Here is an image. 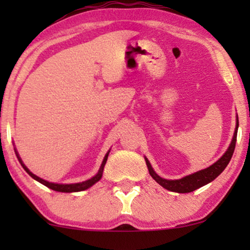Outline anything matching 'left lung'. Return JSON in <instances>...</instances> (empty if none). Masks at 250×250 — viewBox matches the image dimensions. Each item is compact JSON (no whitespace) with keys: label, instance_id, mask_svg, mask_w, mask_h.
Instances as JSON below:
<instances>
[{"label":"left lung","instance_id":"left-lung-1","mask_svg":"<svg viewBox=\"0 0 250 250\" xmlns=\"http://www.w3.org/2000/svg\"><path fill=\"white\" fill-rule=\"evenodd\" d=\"M238 126H239V122L237 119V126H235L233 139H232L231 145L227 150V152H225L216 163L213 164V165L209 167H207L206 169L199 170V172L191 174V175H188L180 180H165L157 175L155 170L152 169L151 165H150L149 160L146 158V166H148L150 175H151L152 179L155 180L157 183H159L163 188H165V189L169 191H173V192L188 193V192H191V191L199 189L201 187H204L205 184L209 183L213 180L216 179V177L225 169V167L228 166V164L230 163L232 155H233L234 148H235V142H237Z\"/></svg>","mask_w":250,"mask_h":250}]
</instances>
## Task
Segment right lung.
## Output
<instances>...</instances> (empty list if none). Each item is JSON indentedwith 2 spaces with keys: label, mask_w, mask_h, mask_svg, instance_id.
Returning <instances> with one entry per match:
<instances>
[{
  "label": "right lung",
  "mask_w": 250,
  "mask_h": 250,
  "mask_svg": "<svg viewBox=\"0 0 250 250\" xmlns=\"http://www.w3.org/2000/svg\"><path fill=\"white\" fill-rule=\"evenodd\" d=\"M108 155H109V152L107 153V155H105L104 159V162H102V165H101V167H100V169H99V172H98L97 175L93 176V177H92V179H90V180L85 181V182H82V183H75V184H57V183H51V182H47V181L43 180V179H41V177L36 176L35 174H33L32 172H30V170H29L28 168H27V167L22 164L21 159H20L19 157H18V153H17V157H18L19 162H20V164H21V166L23 167V169H25L26 172L28 173L29 175L33 177L34 180L39 181L40 183L44 184V186H45V187L50 188V189H52V190H54V191H59V192H77V191H83V190H86V189H88V188L93 186L94 183H97L98 181L101 179V177H102V172H104V165H105V162H107Z\"/></svg>",
  "instance_id": "add662e5"
}]
</instances>
